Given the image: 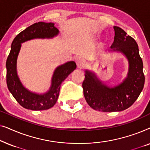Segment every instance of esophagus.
I'll return each instance as SVG.
<instances>
[{
  "label": "esophagus",
  "instance_id": "obj_1",
  "mask_svg": "<svg viewBox=\"0 0 150 150\" xmlns=\"http://www.w3.org/2000/svg\"><path fill=\"white\" fill-rule=\"evenodd\" d=\"M76 65L79 67H83L85 64V61L83 58L81 57H79L76 59Z\"/></svg>",
  "mask_w": 150,
  "mask_h": 150
}]
</instances>
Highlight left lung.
<instances>
[{
    "label": "left lung",
    "mask_w": 150,
    "mask_h": 150,
    "mask_svg": "<svg viewBox=\"0 0 150 150\" xmlns=\"http://www.w3.org/2000/svg\"><path fill=\"white\" fill-rule=\"evenodd\" d=\"M114 42L110 48L120 52L129 63L127 78L120 85L109 87L98 79L95 74L85 71L83 93L87 104L94 110L103 112L122 111L132 106L144 87L143 61L136 41L122 28L114 26Z\"/></svg>",
    "instance_id": "8db88e82"
}]
</instances>
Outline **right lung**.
<instances>
[{"mask_svg":"<svg viewBox=\"0 0 150 150\" xmlns=\"http://www.w3.org/2000/svg\"><path fill=\"white\" fill-rule=\"evenodd\" d=\"M59 34V30L52 22H39L28 26L14 38L11 51L6 62L8 89L22 107L33 110H47L52 107L58 99L61 84L76 67L74 61H69L57 67L54 71L51 87L44 94L28 91L22 85L17 74L16 64L21 44L35 38H52Z\"/></svg>","mask_w":150,"mask_h":150,"instance_id":"right-lung-1","label":"right lung"}]
</instances>
